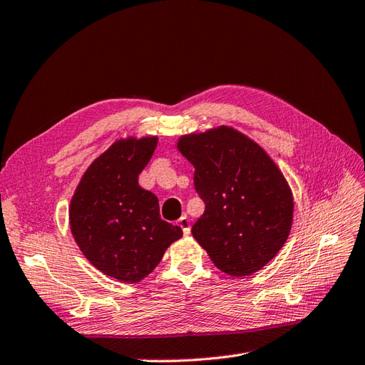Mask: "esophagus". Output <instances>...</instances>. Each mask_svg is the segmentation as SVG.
<instances>
[{
    "label": "esophagus",
    "mask_w": 365,
    "mask_h": 365,
    "mask_svg": "<svg viewBox=\"0 0 365 365\" xmlns=\"http://www.w3.org/2000/svg\"><path fill=\"white\" fill-rule=\"evenodd\" d=\"M179 225L182 227L183 235H190V233H191V228H190V219L186 217V216H182V217L179 219Z\"/></svg>",
    "instance_id": "obj_1"
}]
</instances>
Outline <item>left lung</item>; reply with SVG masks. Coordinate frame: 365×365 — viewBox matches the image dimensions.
<instances>
[{
	"label": "left lung",
	"instance_id": "8db88e82",
	"mask_svg": "<svg viewBox=\"0 0 365 365\" xmlns=\"http://www.w3.org/2000/svg\"><path fill=\"white\" fill-rule=\"evenodd\" d=\"M180 154L194 166L205 211L191 233L215 266L232 277L258 272L283 247L294 197L274 160L244 133L219 125L183 135Z\"/></svg>",
	"mask_w": 365,
	"mask_h": 365
}]
</instances>
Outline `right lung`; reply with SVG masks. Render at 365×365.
<instances>
[{
  "instance_id": "add662e5",
  "label": "right lung",
  "mask_w": 365,
  "mask_h": 365,
  "mask_svg": "<svg viewBox=\"0 0 365 365\" xmlns=\"http://www.w3.org/2000/svg\"><path fill=\"white\" fill-rule=\"evenodd\" d=\"M157 137L123 138L93 162L70 203V227L81 252L101 272L137 283L182 238V228L160 217L155 194L138 175L157 148Z\"/></svg>"
}]
</instances>
